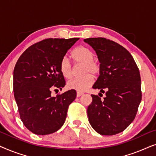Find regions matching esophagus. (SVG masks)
Returning a JSON list of instances; mask_svg holds the SVG:
<instances>
[{
    "label": "esophagus",
    "mask_w": 156,
    "mask_h": 156,
    "mask_svg": "<svg viewBox=\"0 0 156 156\" xmlns=\"http://www.w3.org/2000/svg\"><path fill=\"white\" fill-rule=\"evenodd\" d=\"M83 94H84L83 93H82V92H76V97H80L81 96H82Z\"/></svg>",
    "instance_id": "34e87169"
}]
</instances>
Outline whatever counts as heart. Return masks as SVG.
Returning a JSON list of instances; mask_svg holds the SVG:
<instances>
[{
    "instance_id": "b5f03b06",
    "label": "heart",
    "mask_w": 156,
    "mask_h": 156,
    "mask_svg": "<svg viewBox=\"0 0 156 156\" xmlns=\"http://www.w3.org/2000/svg\"><path fill=\"white\" fill-rule=\"evenodd\" d=\"M71 57L74 63L83 64L82 73L85 75L80 77L74 78L67 82V88L80 91H84L88 89L94 83L92 75H97L100 71V65L94 59V53L90 48L85 46L76 48L71 53ZM59 69L64 77L69 79L72 76V67L67 57H62L59 63Z\"/></svg>"
}]
</instances>
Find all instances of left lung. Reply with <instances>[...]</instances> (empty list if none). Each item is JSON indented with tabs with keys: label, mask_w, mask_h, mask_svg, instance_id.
Wrapping results in <instances>:
<instances>
[{
	"label": "left lung",
	"mask_w": 156,
	"mask_h": 156,
	"mask_svg": "<svg viewBox=\"0 0 156 156\" xmlns=\"http://www.w3.org/2000/svg\"><path fill=\"white\" fill-rule=\"evenodd\" d=\"M95 50L100 62L99 76L93 89L106 97L91 95L87 108L89 122L101 135L112 136L124 131L135 119L142 98L139 69L127 50L103 37L84 39ZM101 94V93H99Z\"/></svg>",
	"instance_id": "1"
}]
</instances>
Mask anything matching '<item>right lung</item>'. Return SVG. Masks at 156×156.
<instances>
[{
	"mask_svg": "<svg viewBox=\"0 0 156 156\" xmlns=\"http://www.w3.org/2000/svg\"><path fill=\"white\" fill-rule=\"evenodd\" d=\"M78 40H42L27 48L15 66L13 91L19 114L25 127L36 135L58 131L76 97L74 89L57 97H52L51 90L65 86L59 63Z\"/></svg>",
	"mask_w": 156,
	"mask_h": 156,
	"instance_id": "obj_1",
	"label": "right lung"
}]
</instances>
